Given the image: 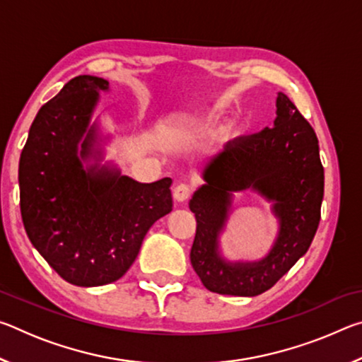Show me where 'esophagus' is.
<instances>
[{
  "mask_svg": "<svg viewBox=\"0 0 362 362\" xmlns=\"http://www.w3.org/2000/svg\"><path fill=\"white\" fill-rule=\"evenodd\" d=\"M189 194H192V187L187 185V183H180V185H177L173 192V196L177 203H183V201H187L189 198Z\"/></svg>",
  "mask_w": 362,
  "mask_h": 362,
  "instance_id": "obj_1",
  "label": "esophagus"
}]
</instances>
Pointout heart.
Segmentation results:
<instances>
[{
    "label": "heart",
    "mask_w": 362,
    "mask_h": 362,
    "mask_svg": "<svg viewBox=\"0 0 362 362\" xmlns=\"http://www.w3.org/2000/svg\"><path fill=\"white\" fill-rule=\"evenodd\" d=\"M212 122H214L212 116H207V118L203 121H192L188 126L192 131H198L201 127L212 124ZM240 132H241L240 124H238L236 121H231L223 127L222 131H220V140H222V142H231V140H235L238 136H240Z\"/></svg>",
    "instance_id": "heart-1"
}]
</instances>
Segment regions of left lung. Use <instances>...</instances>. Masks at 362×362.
I'll return each mask as SVG.
<instances>
[{
  "label": "left lung",
  "instance_id": "obj_1",
  "mask_svg": "<svg viewBox=\"0 0 362 362\" xmlns=\"http://www.w3.org/2000/svg\"><path fill=\"white\" fill-rule=\"evenodd\" d=\"M204 183L189 199L196 235L189 252L207 291L254 297L268 291L308 250L321 220L324 169L317 137L289 97L278 93L276 119L254 136L225 145L201 170ZM259 192L272 203L279 236L259 261H228L219 236L240 191Z\"/></svg>",
  "mask_w": 362,
  "mask_h": 362
}]
</instances>
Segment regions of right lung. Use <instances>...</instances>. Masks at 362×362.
<instances>
[{"label":"right lung","instance_id":"obj_1","mask_svg":"<svg viewBox=\"0 0 362 362\" xmlns=\"http://www.w3.org/2000/svg\"><path fill=\"white\" fill-rule=\"evenodd\" d=\"M107 79L81 75L40 108L19 161L21 214L28 240L66 283H115L137 259L151 225L173 211L169 177L140 183L102 164L93 115Z\"/></svg>","mask_w":362,"mask_h":362}]
</instances>
